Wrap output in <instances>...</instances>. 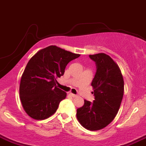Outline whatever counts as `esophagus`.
<instances>
[{"label":"esophagus","instance_id":"obj_1","mask_svg":"<svg viewBox=\"0 0 146 146\" xmlns=\"http://www.w3.org/2000/svg\"><path fill=\"white\" fill-rule=\"evenodd\" d=\"M70 95L71 96H73V97H76V96H78L77 94H74L73 93H70Z\"/></svg>","mask_w":146,"mask_h":146}]
</instances>
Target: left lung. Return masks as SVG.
Masks as SVG:
<instances>
[{"label": "left lung", "mask_w": 146, "mask_h": 146, "mask_svg": "<svg viewBox=\"0 0 146 146\" xmlns=\"http://www.w3.org/2000/svg\"><path fill=\"white\" fill-rule=\"evenodd\" d=\"M96 62V72L92 82L94 100H84L77 110L76 117L88 130H99L114 119L119 111L124 94V80L117 64L108 54H90Z\"/></svg>", "instance_id": "left-lung-1"}]
</instances>
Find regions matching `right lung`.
<instances>
[{"instance_id": "right-lung-1", "label": "right lung", "mask_w": 146, "mask_h": 146, "mask_svg": "<svg viewBox=\"0 0 146 146\" xmlns=\"http://www.w3.org/2000/svg\"><path fill=\"white\" fill-rule=\"evenodd\" d=\"M57 46L40 50L27 63L21 78L19 95L24 111L30 117L39 120L52 116L66 93L56 86L69 62L78 58Z\"/></svg>"}]
</instances>
